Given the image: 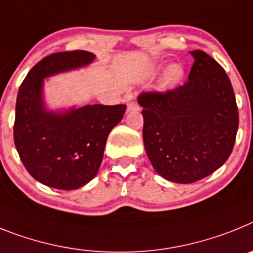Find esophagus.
Returning <instances> with one entry per match:
<instances>
[{"mask_svg": "<svg viewBox=\"0 0 253 253\" xmlns=\"http://www.w3.org/2000/svg\"><path fill=\"white\" fill-rule=\"evenodd\" d=\"M139 105H137V103L135 102H128V104H127V112H131V111H139Z\"/></svg>", "mask_w": 253, "mask_h": 253, "instance_id": "obj_1", "label": "esophagus"}]
</instances>
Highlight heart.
<instances>
[{
    "label": "heart",
    "mask_w": 253,
    "mask_h": 253,
    "mask_svg": "<svg viewBox=\"0 0 253 253\" xmlns=\"http://www.w3.org/2000/svg\"><path fill=\"white\" fill-rule=\"evenodd\" d=\"M182 76H183V69L181 66L174 63V65H170L167 69V71L164 72L162 81H160V89L162 90H170L173 87H175V85L179 84V81L182 80Z\"/></svg>",
    "instance_id": "obj_1"
}]
</instances>
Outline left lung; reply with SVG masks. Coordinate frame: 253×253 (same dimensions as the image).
Listing matches in <instances>:
<instances>
[{
  "instance_id": "8db88e82",
  "label": "left lung",
  "mask_w": 253,
  "mask_h": 253,
  "mask_svg": "<svg viewBox=\"0 0 253 253\" xmlns=\"http://www.w3.org/2000/svg\"><path fill=\"white\" fill-rule=\"evenodd\" d=\"M188 80L166 93H142L145 150L154 169L175 183H192L220 168L236 142L239 117L224 69L203 50Z\"/></svg>"
}]
</instances>
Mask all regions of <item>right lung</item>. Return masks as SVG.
Returning <instances> with one entry per match:
<instances>
[{
	"label": "right lung",
	"instance_id": "add662e5",
	"mask_svg": "<svg viewBox=\"0 0 253 253\" xmlns=\"http://www.w3.org/2000/svg\"><path fill=\"white\" fill-rule=\"evenodd\" d=\"M94 60L95 54L86 50L44 57L26 75L17 93L15 146L29 174L48 187L76 190L91 181L102 164L107 137L126 112L125 104L47 109L44 79L86 67Z\"/></svg>",
	"mask_w": 253,
	"mask_h": 253
}]
</instances>
